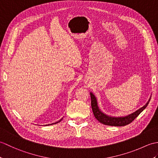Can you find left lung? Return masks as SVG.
I'll use <instances>...</instances> for the list:
<instances>
[{
    "mask_svg": "<svg viewBox=\"0 0 158 158\" xmlns=\"http://www.w3.org/2000/svg\"><path fill=\"white\" fill-rule=\"evenodd\" d=\"M90 96H91V106L92 111L94 113V115L96 117V119L102 124L111 126H124L130 123L131 122H132V121L135 120L136 117L139 115V114L146 108L151 100L150 98L149 101L147 102L145 106H143L139 110H137L135 113L125 117H115L106 115V114L103 113L99 109V107L98 106V102H97V100L95 96L94 95L92 92H90Z\"/></svg>",
    "mask_w": 158,
    "mask_h": 158,
    "instance_id": "obj_1",
    "label": "left lung"
}]
</instances>
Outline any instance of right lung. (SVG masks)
I'll return each instance as SVG.
<instances>
[{"mask_svg":"<svg viewBox=\"0 0 158 158\" xmlns=\"http://www.w3.org/2000/svg\"><path fill=\"white\" fill-rule=\"evenodd\" d=\"M62 119H60V121H58V122H56V123H52V124H48V125H52V124H55V123H58V122H60V121H61ZM46 126H48V125H46Z\"/></svg>","mask_w":158,"mask_h":158,"instance_id":"right-lung-1","label":"right lung"}]
</instances>
